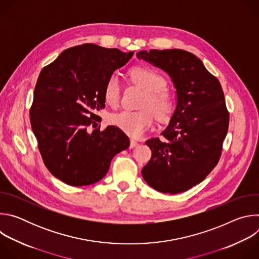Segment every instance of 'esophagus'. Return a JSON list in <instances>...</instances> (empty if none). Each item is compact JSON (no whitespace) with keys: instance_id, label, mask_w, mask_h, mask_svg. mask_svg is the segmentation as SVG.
<instances>
[{"instance_id":"esophagus-1","label":"esophagus","mask_w":259,"mask_h":259,"mask_svg":"<svg viewBox=\"0 0 259 259\" xmlns=\"http://www.w3.org/2000/svg\"><path fill=\"white\" fill-rule=\"evenodd\" d=\"M138 145V142L135 141L134 139H130V149H134V147H136Z\"/></svg>"}]
</instances>
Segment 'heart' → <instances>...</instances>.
Returning a JSON list of instances; mask_svg holds the SVG:
<instances>
[{"instance_id": "obj_1", "label": "heart", "mask_w": 259, "mask_h": 259, "mask_svg": "<svg viewBox=\"0 0 259 259\" xmlns=\"http://www.w3.org/2000/svg\"><path fill=\"white\" fill-rule=\"evenodd\" d=\"M130 76L133 82L145 92L140 104L143 109L139 112L123 110L110 116L109 122L131 137H140L153 126L154 115L159 121L168 120L173 112L174 103L170 94L165 90L166 80L157 71L138 66L130 71ZM120 78L117 73H113L104 85L103 98L107 104L116 106L120 100Z\"/></svg>"}]
</instances>
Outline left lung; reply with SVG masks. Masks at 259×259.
Returning <instances> with one entry per match:
<instances>
[{
	"label": "left lung",
	"mask_w": 259,
	"mask_h": 259,
	"mask_svg": "<svg viewBox=\"0 0 259 259\" xmlns=\"http://www.w3.org/2000/svg\"><path fill=\"white\" fill-rule=\"evenodd\" d=\"M136 56L168 73L177 100L163 138L145 141L152 158L142 168V177L158 192H186L202 182L219 161L230 121L223 88L186 50H143Z\"/></svg>",
	"instance_id": "1"
}]
</instances>
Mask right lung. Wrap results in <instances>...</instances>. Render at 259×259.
Returning <instances> with one entry per match:
<instances>
[{
    "label": "right lung",
    "mask_w": 259,
    "mask_h": 259,
    "mask_svg": "<svg viewBox=\"0 0 259 259\" xmlns=\"http://www.w3.org/2000/svg\"><path fill=\"white\" fill-rule=\"evenodd\" d=\"M119 49L83 44L64 50L36 81L29 118L44 164L72 187L102 179L110 161L128 149V136L116 126L95 127L104 108V85L133 56Z\"/></svg>",
    "instance_id": "add662e5"
}]
</instances>
